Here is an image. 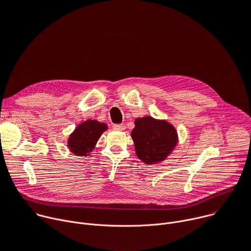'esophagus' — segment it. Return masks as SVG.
<instances>
[{
    "instance_id": "obj_1",
    "label": "esophagus",
    "mask_w": 251,
    "mask_h": 251,
    "mask_svg": "<svg viewBox=\"0 0 251 251\" xmlns=\"http://www.w3.org/2000/svg\"><path fill=\"white\" fill-rule=\"evenodd\" d=\"M113 128L115 129V130H119V131H124L125 130V125L124 124H115L114 126H113Z\"/></svg>"
}]
</instances>
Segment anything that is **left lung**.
<instances>
[{
    "mask_svg": "<svg viewBox=\"0 0 251 251\" xmlns=\"http://www.w3.org/2000/svg\"><path fill=\"white\" fill-rule=\"evenodd\" d=\"M136 155L147 164L164 160L177 143V133L173 125L152 117L135 120V128L131 132Z\"/></svg>",
    "mask_w": 251,
    "mask_h": 251,
    "instance_id": "left-lung-1",
    "label": "left lung"
}]
</instances>
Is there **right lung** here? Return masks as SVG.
<instances>
[{"label": "right lung", "mask_w": 251, "mask_h": 251, "mask_svg": "<svg viewBox=\"0 0 251 251\" xmlns=\"http://www.w3.org/2000/svg\"><path fill=\"white\" fill-rule=\"evenodd\" d=\"M107 128L105 123H100L96 120H87L79 124L69 138L68 144L71 151L77 156L89 155Z\"/></svg>", "instance_id": "right-lung-1"}]
</instances>
